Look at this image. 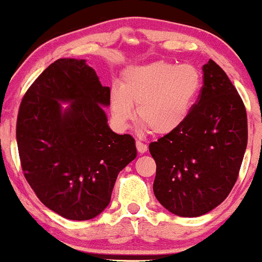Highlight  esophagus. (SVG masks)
Here are the masks:
<instances>
[{"mask_svg": "<svg viewBox=\"0 0 262 262\" xmlns=\"http://www.w3.org/2000/svg\"><path fill=\"white\" fill-rule=\"evenodd\" d=\"M136 149H137V151L141 152V154H144V152H146L147 146L144 144V142H141V141H139V140H136Z\"/></svg>", "mask_w": 262, "mask_h": 262, "instance_id": "1", "label": "esophagus"}]
</instances>
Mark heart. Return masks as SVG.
<instances>
[{"mask_svg": "<svg viewBox=\"0 0 262 262\" xmlns=\"http://www.w3.org/2000/svg\"><path fill=\"white\" fill-rule=\"evenodd\" d=\"M201 74L192 64L158 61L131 66L110 93V111L118 127L134 116L154 135H168L187 120L201 90Z\"/></svg>", "mask_w": 262, "mask_h": 262, "instance_id": "1", "label": "heart"}]
</instances>
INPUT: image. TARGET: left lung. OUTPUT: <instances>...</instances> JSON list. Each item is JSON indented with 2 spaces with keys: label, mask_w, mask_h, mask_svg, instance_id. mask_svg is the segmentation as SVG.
<instances>
[{
  "label": "left lung",
  "mask_w": 262,
  "mask_h": 262,
  "mask_svg": "<svg viewBox=\"0 0 262 262\" xmlns=\"http://www.w3.org/2000/svg\"><path fill=\"white\" fill-rule=\"evenodd\" d=\"M187 120L149 145L157 163L154 195L178 216L195 218L232 191L247 146V115L229 77L213 59Z\"/></svg>",
  "instance_id": "8db88e82"
}]
</instances>
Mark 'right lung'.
I'll return each mask as SVG.
<instances>
[{"instance_id": "obj_1", "label": "right lung", "mask_w": 262, "mask_h": 262, "mask_svg": "<svg viewBox=\"0 0 262 262\" xmlns=\"http://www.w3.org/2000/svg\"><path fill=\"white\" fill-rule=\"evenodd\" d=\"M110 93L85 59L59 58L20 104L16 141L23 172L44 205L66 219L99 215L118 173L137 155L134 137L108 126Z\"/></svg>"}]
</instances>
